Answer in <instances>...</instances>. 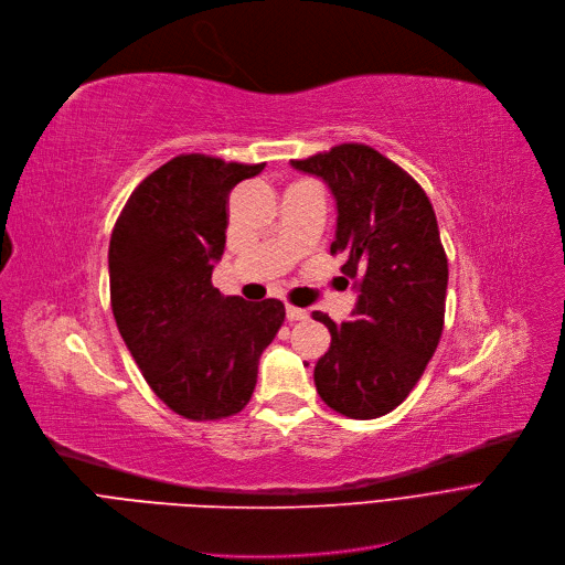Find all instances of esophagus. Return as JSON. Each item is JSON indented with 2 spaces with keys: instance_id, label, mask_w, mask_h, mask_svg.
I'll return each mask as SVG.
<instances>
[{
  "instance_id": "obj_1",
  "label": "esophagus",
  "mask_w": 565,
  "mask_h": 565,
  "mask_svg": "<svg viewBox=\"0 0 565 565\" xmlns=\"http://www.w3.org/2000/svg\"><path fill=\"white\" fill-rule=\"evenodd\" d=\"M287 319L289 321H303V319H308V310L297 308V306H287Z\"/></svg>"
}]
</instances>
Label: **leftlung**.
I'll use <instances>...</instances> for the list:
<instances>
[{
  "instance_id": "left-lung-1",
  "label": "left lung",
  "mask_w": 565,
  "mask_h": 565,
  "mask_svg": "<svg viewBox=\"0 0 565 565\" xmlns=\"http://www.w3.org/2000/svg\"><path fill=\"white\" fill-rule=\"evenodd\" d=\"M291 166L324 179L338 202L331 255L359 282L352 321L312 312L331 331L315 386L349 418H380L405 402L444 331L448 259L418 181L377 149L344 142Z\"/></svg>"
}]
</instances>
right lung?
I'll use <instances>...</instances> for the list:
<instances>
[{
    "instance_id": "right-lung-1",
    "label": "right lung",
    "mask_w": 565,
    "mask_h": 565,
    "mask_svg": "<svg viewBox=\"0 0 565 565\" xmlns=\"http://www.w3.org/2000/svg\"><path fill=\"white\" fill-rule=\"evenodd\" d=\"M264 166L179 153L140 181L113 230L117 329L151 391L188 420H221L248 405L259 356L285 321L278 299L248 303L211 285L232 188Z\"/></svg>"
}]
</instances>
